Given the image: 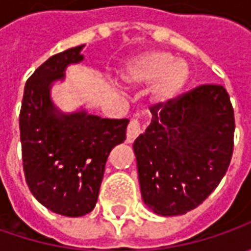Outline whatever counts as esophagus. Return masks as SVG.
Returning <instances> with one entry per match:
<instances>
[{"label": "esophagus", "instance_id": "obj_1", "mask_svg": "<svg viewBox=\"0 0 251 251\" xmlns=\"http://www.w3.org/2000/svg\"><path fill=\"white\" fill-rule=\"evenodd\" d=\"M141 132H142V128H141L140 126V121L131 120L130 124H128V127H127V142H128V144L134 142V140L140 135Z\"/></svg>", "mask_w": 251, "mask_h": 251}]
</instances>
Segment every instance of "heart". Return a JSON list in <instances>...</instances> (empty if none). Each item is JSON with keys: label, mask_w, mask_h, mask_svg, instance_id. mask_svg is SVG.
Wrapping results in <instances>:
<instances>
[{"label": "heart", "mask_w": 251, "mask_h": 251, "mask_svg": "<svg viewBox=\"0 0 251 251\" xmlns=\"http://www.w3.org/2000/svg\"><path fill=\"white\" fill-rule=\"evenodd\" d=\"M190 79V68L184 60H175L166 51H147L132 58L121 73V81L130 88L152 85L151 101L165 106L173 101Z\"/></svg>", "instance_id": "heart-1"}]
</instances>
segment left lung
Wrapping results in <instances>:
<instances>
[{
  "label": "left lung",
  "mask_w": 251,
  "mask_h": 251,
  "mask_svg": "<svg viewBox=\"0 0 251 251\" xmlns=\"http://www.w3.org/2000/svg\"><path fill=\"white\" fill-rule=\"evenodd\" d=\"M134 141L142 200L162 217L198 207L226 173L235 117L221 85H202L165 106Z\"/></svg>",
  "instance_id": "1"
}]
</instances>
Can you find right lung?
<instances>
[{"label":"right lung","instance_id":"right-lung-1","mask_svg":"<svg viewBox=\"0 0 251 251\" xmlns=\"http://www.w3.org/2000/svg\"><path fill=\"white\" fill-rule=\"evenodd\" d=\"M85 44L50 57L25 85L19 116L26 183L34 198L64 217H83L96 205L110 151L126 140L127 119L110 120L85 109L65 113L51 88L68 65L83 61Z\"/></svg>","mask_w":251,"mask_h":251}]
</instances>
